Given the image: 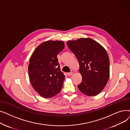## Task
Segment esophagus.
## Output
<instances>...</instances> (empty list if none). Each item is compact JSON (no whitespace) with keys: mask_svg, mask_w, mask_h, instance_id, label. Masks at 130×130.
<instances>
[{"mask_svg":"<svg viewBox=\"0 0 130 130\" xmlns=\"http://www.w3.org/2000/svg\"><path fill=\"white\" fill-rule=\"evenodd\" d=\"M73 74V73H72V72H71V73H67V75L69 76H70L72 75Z\"/></svg>","mask_w":130,"mask_h":130,"instance_id":"34e87169","label":"esophagus"}]
</instances>
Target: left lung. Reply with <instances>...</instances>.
<instances>
[{"label":"left lung","mask_w":130,"mask_h":130,"mask_svg":"<svg viewBox=\"0 0 130 130\" xmlns=\"http://www.w3.org/2000/svg\"><path fill=\"white\" fill-rule=\"evenodd\" d=\"M77 57L82 82L78 89L87 96L99 94L110 76V60L104 48L90 38H80L66 43Z\"/></svg>","instance_id":"left-lung-1"}]
</instances>
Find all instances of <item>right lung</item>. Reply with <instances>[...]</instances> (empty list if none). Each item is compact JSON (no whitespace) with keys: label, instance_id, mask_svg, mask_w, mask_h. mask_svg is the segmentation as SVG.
Instances as JSON below:
<instances>
[{"label":"right lung","instance_id":"obj_1","mask_svg":"<svg viewBox=\"0 0 130 130\" xmlns=\"http://www.w3.org/2000/svg\"><path fill=\"white\" fill-rule=\"evenodd\" d=\"M63 41L47 40L32 53L28 65L32 87L45 98L56 95L62 88L65 75L61 72L57 55L64 48Z\"/></svg>","mask_w":130,"mask_h":130}]
</instances>
